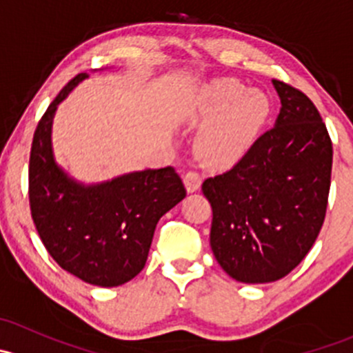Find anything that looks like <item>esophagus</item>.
<instances>
[{"instance_id":"34e87169","label":"esophagus","mask_w":353,"mask_h":353,"mask_svg":"<svg viewBox=\"0 0 353 353\" xmlns=\"http://www.w3.org/2000/svg\"><path fill=\"white\" fill-rule=\"evenodd\" d=\"M184 186H186L188 193H194L201 186V177L196 172H186L184 174Z\"/></svg>"}]
</instances>
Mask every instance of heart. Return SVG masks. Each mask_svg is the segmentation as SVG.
I'll return each instance as SVG.
<instances>
[{"label": "heart", "mask_w": 353, "mask_h": 353, "mask_svg": "<svg viewBox=\"0 0 353 353\" xmlns=\"http://www.w3.org/2000/svg\"><path fill=\"white\" fill-rule=\"evenodd\" d=\"M270 99L261 90H248L232 78H219L199 87L190 117L206 123L198 133L194 150L203 163L222 167L248 154L270 116Z\"/></svg>", "instance_id": "b5f03b06"}]
</instances>
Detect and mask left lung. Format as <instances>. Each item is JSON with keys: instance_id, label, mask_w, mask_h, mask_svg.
I'll list each match as a JSON object with an SVG mask.
<instances>
[{"instance_id": "left-lung-1", "label": "left lung", "mask_w": 353, "mask_h": 353, "mask_svg": "<svg viewBox=\"0 0 353 353\" xmlns=\"http://www.w3.org/2000/svg\"><path fill=\"white\" fill-rule=\"evenodd\" d=\"M280 114L227 172L203 183L213 210L210 245L243 283L288 275L314 244L328 205L333 148L307 95L272 80Z\"/></svg>"}]
</instances>
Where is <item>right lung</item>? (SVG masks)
I'll return each mask as SVG.
<instances>
[{
    "label": "right lung",
    "mask_w": 353,
    "mask_h": 353,
    "mask_svg": "<svg viewBox=\"0 0 353 353\" xmlns=\"http://www.w3.org/2000/svg\"><path fill=\"white\" fill-rule=\"evenodd\" d=\"M88 77L77 74L39 121L28 198L35 229L54 261L90 285L117 287L145 268L160 216L184 199L186 190L170 165L99 183H83L59 165L52 148L56 110Z\"/></svg>",
    "instance_id": "add662e5"
}]
</instances>
